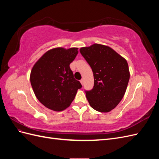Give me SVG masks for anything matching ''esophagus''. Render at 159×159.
Instances as JSON below:
<instances>
[{"label": "esophagus", "instance_id": "esophagus-1", "mask_svg": "<svg viewBox=\"0 0 159 159\" xmlns=\"http://www.w3.org/2000/svg\"><path fill=\"white\" fill-rule=\"evenodd\" d=\"M80 83L81 84V85H83L84 84V80H80Z\"/></svg>", "mask_w": 159, "mask_h": 159}]
</instances>
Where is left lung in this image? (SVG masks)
Masks as SVG:
<instances>
[{
    "label": "left lung",
    "mask_w": 159,
    "mask_h": 159,
    "mask_svg": "<svg viewBox=\"0 0 159 159\" xmlns=\"http://www.w3.org/2000/svg\"><path fill=\"white\" fill-rule=\"evenodd\" d=\"M92 69L94 86L85 91L90 106L107 113L121 102L125 93L130 73L127 60L110 47L94 44L80 49Z\"/></svg>",
    "instance_id": "obj_1"
}]
</instances>
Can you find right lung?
I'll use <instances>...</instances> for the list:
<instances>
[{"instance_id":"1","label":"right lung","mask_w":159,"mask_h":159,"mask_svg":"<svg viewBox=\"0 0 159 159\" xmlns=\"http://www.w3.org/2000/svg\"><path fill=\"white\" fill-rule=\"evenodd\" d=\"M78 48H56L46 52L33 66L30 83L39 102L47 108L60 111L68 108L81 84L76 80L70 64Z\"/></svg>"}]
</instances>
